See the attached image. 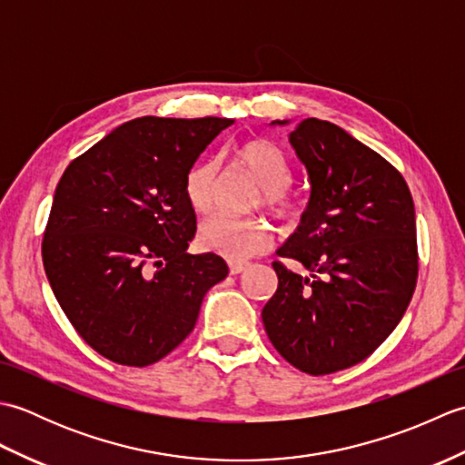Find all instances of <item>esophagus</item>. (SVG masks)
<instances>
[{
    "instance_id": "obj_1",
    "label": "esophagus",
    "mask_w": 465,
    "mask_h": 465,
    "mask_svg": "<svg viewBox=\"0 0 465 465\" xmlns=\"http://www.w3.org/2000/svg\"><path fill=\"white\" fill-rule=\"evenodd\" d=\"M250 268V263L248 262H230V272L232 273H235V275H238V273H243L245 270H248Z\"/></svg>"
}]
</instances>
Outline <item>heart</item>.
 I'll use <instances>...</instances> for the list:
<instances>
[{
  "label": "heart",
  "mask_w": 465,
  "mask_h": 465,
  "mask_svg": "<svg viewBox=\"0 0 465 465\" xmlns=\"http://www.w3.org/2000/svg\"><path fill=\"white\" fill-rule=\"evenodd\" d=\"M235 160L260 187L255 205H263L283 222L298 220L302 203L298 197L288 192V185L292 183V167L280 150H275L268 142L250 140L238 145ZM220 172L212 160L195 162L185 173V200L197 213L213 210L220 200ZM197 242L202 243V248L222 253L227 260L243 262L270 248L272 227L262 217L215 213L200 223Z\"/></svg>",
  "instance_id": "obj_1"
}]
</instances>
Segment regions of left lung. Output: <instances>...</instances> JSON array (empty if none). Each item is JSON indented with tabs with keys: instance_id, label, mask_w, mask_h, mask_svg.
<instances>
[{
	"instance_id": "1",
	"label": "left lung",
	"mask_w": 465,
	"mask_h": 465,
	"mask_svg": "<svg viewBox=\"0 0 465 465\" xmlns=\"http://www.w3.org/2000/svg\"><path fill=\"white\" fill-rule=\"evenodd\" d=\"M290 143L310 200L278 255L310 275L273 262L278 292L262 320L293 368L325 375L363 361L406 313L418 280L416 210L396 167L335 124L303 120Z\"/></svg>"
}]
</instances>
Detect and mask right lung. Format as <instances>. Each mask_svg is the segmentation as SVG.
<instances>
[{
	"label": "right lung",
	"instance_id": "add662e5",
	"mask_svg": "<svg viewBox=\"0 0 465 465\" xmlns=\"http://www.w3.org/2000/svg\"><path fill=\"white\" fill-rule=\"evenodd\" d=\"M233 120L145 115L67 165L42 243L57 303L104 358L143 368L165 358L227 275L215 253H187L195 212L185 173Z\"/></svg>",
	"mask_w": 465,
	"mask_h": 465
}]
</instances>
